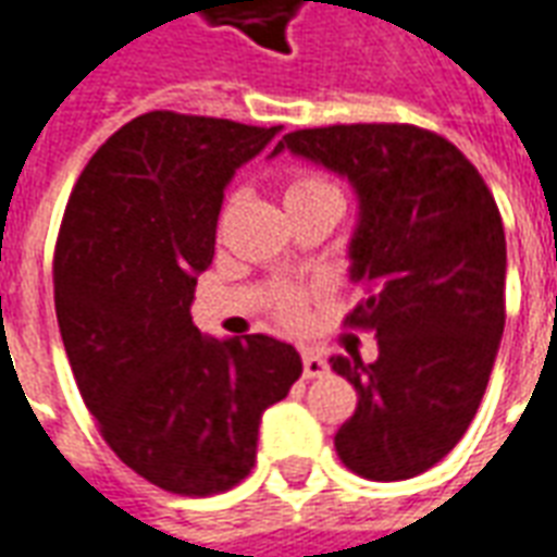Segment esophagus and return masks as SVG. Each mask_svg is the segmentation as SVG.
<instances>
[{
  "mask_svg": "<svg viewBox=\"0 0 557 557\" xmlns=\"http://www.w3.org/2000/svg\"><path fill=\"white\" fill-rule=\"evenodd\" d=\"M301 361H304V379H319V375L327 373V361L322 358V355H315V351H304Z\"/></svg>",
  "mask_w": 557,
  "mask_h": 557,
  "instance_id": "1",
  "label": "esophagus"
}]
</instances>
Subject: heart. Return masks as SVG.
Segmentation results:
<instances>
[{
    "instance_id": "obj_1",
    "label": "heart",
    "mask_w": 557,
    "mask_h": 557,
    "mask_svg": "<svg viewBox=\"0 0 557 557\" xmlns=\"http://www.w3.org/2000/svg\"><path fill=\"white\" fill-rule=\"evenodd\" d=\"M319 199H331L343 206V190L339 184L319 170H295L286 182V206H298V202H319ZM307 307H310V292L295 289V286H277L271 292V313L277 315L283 325H301L307 319Z\"/></svg>"
}]
</instances>
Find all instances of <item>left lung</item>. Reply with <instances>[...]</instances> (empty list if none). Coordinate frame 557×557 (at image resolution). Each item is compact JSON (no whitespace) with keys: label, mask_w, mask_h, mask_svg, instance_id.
Here are the masks:
<instances>
[{"label":"left lung","mask_w":557,"mask_h":557,"mask_svg":"<svg viewBox=\"0 0 557 557\" xmlns=\"http://www.w3.org/2000/svg\"><path fill=\"white\" fill-rule=\"evenodd\" d=\"M346 175L361 196L351 277L363 301L343 325L373 331L379 361L334 355L358 391L334 435L343 466L367 480L423 474L466 435L504 334L507 247L478 166L418 125H327L274 146Z\"/></svg>","instance_id":"obj_1"}]
</instances>
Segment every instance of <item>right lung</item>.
I'll use <instances>...</instances> for the list:
<instances>
[{
  "mask_svg": "<svg viewBox=\"0 0 557 557\" xmlns=\"http://www.w3.org/2000/svg\"><path fill=\"white\" fill-rule=\"evenodd\" d=\"M277 131L137 115L91 154L62 218L55 319L79 397L113 454L172 495L238 486L256 466L262 411L301 375L289 343H218L190 319L223 187Z\"/></svg>",
  "mask_w": 557,
  "mask_h": 557,
  "instance_id": "1",
  "label": "right lung"
}]
</instances>
